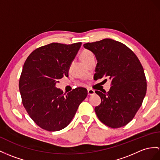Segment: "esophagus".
I'll return each instance as SVG.
<instances>
[{"label": "esophagus", "mask_w": 160, "mask_h": 160, "mask_svg": "<svg viewBox=\"0 0 160 160\" xmlns=\"http://www.w3.org/2000/svg\"><path fill=\"white\" fill-rule=\"evenodd\" d=\"M88 96H92L95 93V91L92 89H88Z\"/></svg>", "instance_id": "1"}]
</instances>
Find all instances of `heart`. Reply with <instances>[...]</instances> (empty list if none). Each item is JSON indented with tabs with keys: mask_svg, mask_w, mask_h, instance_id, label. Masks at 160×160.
I'll return each mask as SVG.
<instances>
[{
	"mask_svg": "<svg viewBox=\"0 0 160 160\" xmlns=\"http://www.w3.org/2000/svg\"><path fill=\"white\" fill-rule=\"evenodd\" d=\"M81 60H82V61L85 64L86 62H89V60H91L92 59H95V57H94V55H93V53L92 52H90V51L88 49H85L83 51L82 53L81 54Z\"/></svg>",
	"mask_w": 160,
	"mask_h": 160,
	"instance_id": "1",
	"label": "heart"
}]
</instances>
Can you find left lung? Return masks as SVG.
I'll list each match as a JSON object with an SVG mask.
<instances>
[{
  "instance_id": "left-lung-1",
  "label": "left lung",
  "mask_w": 160,
  "mask_h": 160,
  "mask_svg": "<svg viewBox=\"0 0 160 160\" xmlns=\"http://www.w3.org/2000/svg\"><path fill=\"white\" fill-rule=\"evenodd\" d=\"M83 47L94 54L98 62L94 79L107 77L111 81L108 92H95L101 98L100 104L95 107L97 117L112 128L126 126L134 118L146 94V77L141 62L126 45L111 38L88 42Z\"/></svg>"
}]
</instances>
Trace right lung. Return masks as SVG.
I'll return each instance as SVG.
<instances>
[{
    "label": "right lung",
    "mask_w": 160,
    "mask_h": 160,
    "mask_svg": "<svg viewBox=\"0 0 160 160\" xmlns=\"http://www.w3.org/2000/svg\"><path fill=\"white\" fill-rule=\"evenodd\" d=\"M81 42H52L37 48L27 58L19 79L22 103L36 124L49 132L64 129L71 123L88 90L77 88L63 93L56 88L68 71Z\"/></svg>",
    "instance_id": "add662e5"
}]
</instances>
